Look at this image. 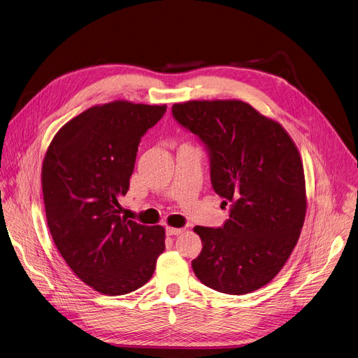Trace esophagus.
Segmentation results:
<instances>
[{
	"instance_id": "obj_1",
	"label": "esophagus",
	"mask_w": 358,
	"mask_h": 358,
	"mask_svg": "<svg viewBox=\"0 0 358 358\" xmlns=\"http://www.w3.org/2000/svg\"><path fill=\"white\" fill-rule=\"evenodd\" d=\"M165 231H166V234H169V236H178V234H181L184 230H182V229H177V227H166Z\"/></svg>"
}]
</instances>
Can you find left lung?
Instances as JSON below:
<instances>
[{"mask_svg": "<svg viewBox=\"0 0 358 358\" xmlns=\"http://www.w3.org/2000/svg\"><path fill=\"white\" fill-rule=\"evenodd\" d=\"M171 110L204 144L213 189L230 204L222 227H194L203 242L192 262L196 276L229 295L265 287L287 264L305 220L298 148L278 122L242 101H189Z\"/></svg>", "mask_w": 358, "mask_h": 358, "instance_id": "obj_1", "label": "left lung"}]
</instances>
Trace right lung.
I'll list each match as a JSON object with an SVG mask.
<instances>
[{
	"label": "right lung",
	"instance_id": "right-lung-1",
	"mask_svg": "<svg viewBox=\"0 0 358 358\" xmlns=\"http://www.w3.org/2000/svg\"><path fill=\"white\" fill-rule=\"evenodd\" d=\"M165 105L115 101L92 106L55 135L41 170L53 242L69 268L105 295L145 285L165 249V230L121 217L141 138Z\"/></svg>",
	"mask_w": 358,
	"mask_h": 358
}]
</instances>
